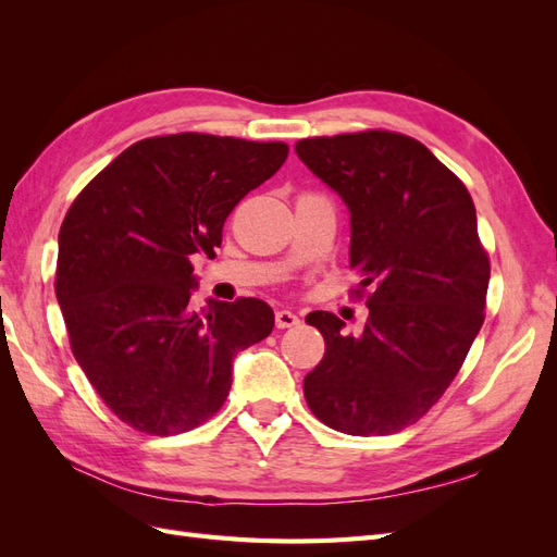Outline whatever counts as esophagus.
<instances>
[{
    "instance_id": "esophagus-1",
    "label": "esophagus",
    "mask_w": 557,
    "mask_h": 557,
    "mask_svg": "<svg viewBox=\"0 0 557 557\" xmlns=\"http://www.w3.org/2000/svg\"><path fill=\"white\" fill-rule=\"evenodd\" d=\"M276 327L278 330H285V327H295V325H299V315L295 313V311H288V309H281V311H276Z\"/></svg>"
}]
</instances>
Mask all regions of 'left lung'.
Segmentation results:
<instances>
[{
	"mask_svg": "<svg viewBox=\"0 0 557 557\" xmlns=\"http://www.w3.org/2000/svg\"><path fill=\"white\" fill-rule=\"evenodd\" d=\"M299 160L346 201L350 267L369 320L313 311L325 356L305 379L318 420L352 436L395 434L423 418L483 325L491 260L465 183L399 132L367 129L295 144Z\"/></svg>",
	"mask_w": 557,
	"mask_h": 557,
	"instance_id": "obj_1",
	"label": "left lung"
}]
</instances>
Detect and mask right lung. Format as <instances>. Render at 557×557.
I'll use <instances>...</instances> for the list:
<instances>
[{
  "mask_svg": "<svg viewBox=\"0 0 557 557\" xmlns=\"http://www.w3.org/2000/svg\"><path fill=\"white\" fill-rule=\"evenodd\" d=\"M288 158L283 141L181 132L125 148L60 227L55 295L76 362L129 428L170 436L223 407L232 360L274 330L262 299L195 307V252L215 256L239 201Z\"/></svg>",
  "mask_w": 557,
  "mask_h": 557,
  "instance_id": "1",
  "label": "right lung"
}]
</instances>
